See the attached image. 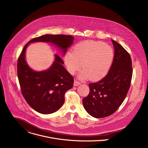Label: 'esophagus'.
<instances>
[{
    "label": "esophagus",
    "instance_id": "34e87169",
    "mask_svg": "<svg viewBox=\"0 0 148 148\" xmlns=\"http://www.w3.org/2000/svg\"><path fill=\"white\" fill-rule=\"evenodd\" d=\"M80 84H81V83L79 82L76 81V80H75L74 82V86H78L80 85Z\"/></svg>",
    "mask_w": 148,
    "mask_h": 148
}]
</instances>
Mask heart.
I'll return each mask as SVG.
<instances>
[{
    "mask_svg": "<svg viewBox=\"0 0 148 148\" xmlns=\"http://www.w3.org/2000/svg\"><path fill=\"white\" fill-rule=\"evenodd\" d=\"M112 47L101 41L87 40L75 45L73 51L65 55L64 61L69 72L73 75L81 67L79 75L82 79L99 80L108 72L114 59Z\"/></svg>",
    "mask_w": 148,
    "mask_h": 148,
    "instance_id": "heart-1",
    "label": "heart"
}]
</instances>
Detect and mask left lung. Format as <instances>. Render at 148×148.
Listing matches in <instances>:
<instances>
[{
	"label": "left lung",
	"instance_id": "1",
	"mask_svg": "<svg viewBox=\"0 0 148 148\" xmlns=\"http://www.w3.org/2000/svg\"><path fill=\"white\" fill-rule=\"evenodd\" d=\"M112 42L115 51L109 72L100 81L88 84L90 93L82 99L86 111L96 118L114 114L124 101L131 86V56L116 41L112 40Z\"/></svg>",
	"mask_w": 148,
	"mask_h": 148
}]
</instances>
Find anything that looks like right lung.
<instances>
[{
  "instance_id": "obj_1",
  "label": "right lung",
  "mask_w": 148,
  "mask_h": 148,
  "mask_svg": "<svg viewBox=\"0 0 148 148\" xmlns=\"http://www.w3.org/2000/svg\"><path fill=\"white\" fill-rule=\"evenodd\" d=\"M74 38L62 34H45L31 40L25 46L17 62V76L22 93L30 106L43 114H52L58 110L65 101L64 94L74 84L73 76L62 66V58L55 54L52 65L46 70L36 71L26 61V50L31 43H51L65 55L73 43Z\"/></svg>"
}]
</instances>
